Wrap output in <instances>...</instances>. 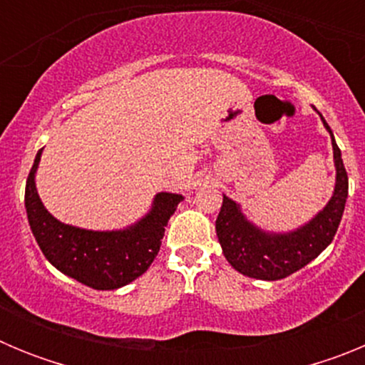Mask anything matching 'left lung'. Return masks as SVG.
I'll list each match as a JSON object with an SVG mask.
<instances>
[{"instance_id":"obj_1","label":"left lung","mask_w":365,"mask_h":365,"mask_svg":"<svg viewBox=\"0 0 365 365\" xmlns=\"http://www.w3.org/2000/svg\"><path fill=\"white\" fill-rule=\"evenodd\" d=\"M320 118L331 135L336 179L333 195L314 217L294 230L269 232L254 225L243 214L240 202L222 195L215 232L227 261L243 276L265 282L287 278L320 256L336 234L346 208L349 180L333 131L322 115Z\"/></svg>"}]
</instances>
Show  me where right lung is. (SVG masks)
I'll list each match as a JSON object with an SVG mask.
<instances>
[{"label":"right lung","instance_id":"obj_1","mask_svg":"<svg viewBox=\"0 0 365 365\" xmlns=\"http://www.w3.org/2000/svg\"><path fill=\"white\" fill-rule=\"evenodd\" d=\"M38 151L25 186V208L32 235L51 265L96 291H115L143 276L159 252L168 219L182 201L180 193L159 192L148 214L120 230H87L58 221L36 188Z\"/></svg>","mask_w":365,"mask_h":365}]
</instances>
